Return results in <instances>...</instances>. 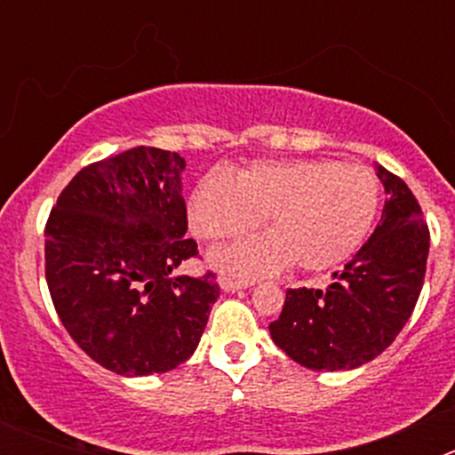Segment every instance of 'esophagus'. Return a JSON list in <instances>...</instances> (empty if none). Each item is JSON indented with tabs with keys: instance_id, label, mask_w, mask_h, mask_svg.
Returning <instances> with one entry per match:
<instances>
[{
	"instance_id": "34e87169",
	"label": "esophagus",
	"mask_w": 455,
	"mask_h": 455,
	"mask_svg": "<svg viewBox=\"0 0 455 455\" xmlns=\"http://www.w3.org/2000/svg\"><path fill=\"white\" fill-rule=\"evenodd\" d=\"M252 283H248V280H239V277H232V275H223L220 277V287L225 289V291H236V289H246L251 287Z\"/></svg>"
}]
</instances>
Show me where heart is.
<instances>
[{
    "instance_id": "1",
    "label": "heart",
    "mask_w": 455,
    "mask_h": 455,
    "mask_svg": "<svg viewBox=\"0 0 455 455\" xmlns=\"http://www.w3.org/2000/svg\"><path fill=\"white\" fill-rule=\"evenodd\" d=\"M380 187L369 168L331 159L255 164L232 180L212 171L191 198V225L204 241L255 230L267 216L271 236L216 255L230 271L257 275L293 262L300 271H325L353 255L371 230Z\"/></svg>"
}]
</instances>
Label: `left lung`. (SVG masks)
<instances>
[{
    "label": "left lung",
    "instance_id": "left-lung-1",
    "mask_svg": "<svg viewBox=\"0 0 455 455\" xmlns=\"http://www.w3.org/2000/svg\"><path fill=\"white\" fill-rule=\"evenodd\" d=\"M383 219L328 289H287L283 312L268 325L293 363L339 371L369 363L396 339L415 309L428 259V225L408 184L376 166Z\"/></svg>",
    "mask_w": 455,
    "mask_h": 455
}]
</instances>
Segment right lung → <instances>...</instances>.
I'll return each instance as SVG.
<instances>
[{"instance_id":"1","label":"right lung","mask_w":455,"mask_h":455,"mask_svg":"<svg viewBox=\"0 0 455 455\" xmlns=\"http://www.w3.org/2000/svg\"><path fill=\"white\" fill-rule=\"evenodd\" d=\"M184 159L132 148L88 164L45 225V277L56 315L77 347L120 376L182 364L219 299L216 273L178 275L198 257L180 187Z\"/></svg>"}]
</instances>
